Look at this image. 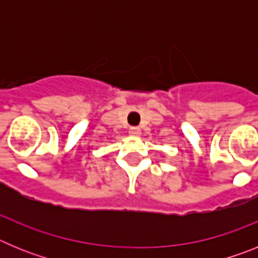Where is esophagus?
<instances>
[{"label":"esophagus","mask_w":258,"mask_h":258,"mask_svg":"<svg viewBox=\"0 0 258 258\" xmlns=\"http://www.w3.org/2000/svg\"><path fill=\"white\" fill-rule=\"evenodd\" d=\"M129 134H131L132 137H138L141 134V129L137 126L131 127V129H129Z\"/></svg>","instance_id":"obj_1"}]
</instances>
